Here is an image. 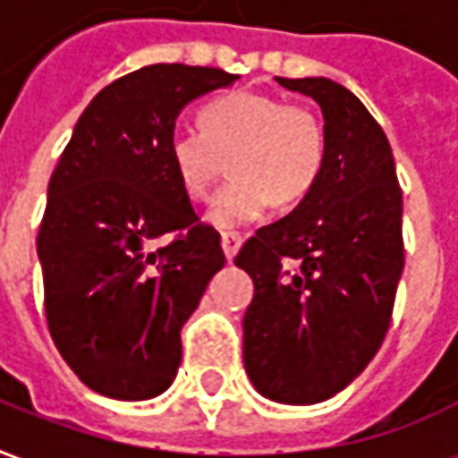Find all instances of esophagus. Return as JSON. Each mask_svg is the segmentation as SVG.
I'll list each match as a JSON object with an SVG mask.
<instances>
[{
    "mask_svg": "<svg viewBox=\"0 0 458 458\" xmlns=\"http://www.w3.org/2000/svg\"><path fill=\"white\" fill-rule=\"evenodd\" d=\"M220 245H223V252H225V258L233 259L238 255L240 245H242V235L240 233H223V238H220Z\"/></svg>",
    "mask_w": 458,
    "mask_h": 458,
    "instance_id": "1",
    "label": "esophagus"
}]
</instances>
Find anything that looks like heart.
<instances>
[{
  "instance_id": "obj_1",
  "label": "heart",
  "mask_w": 458,
  "mask_h": 458,
  "mask_svg": "<svg viewBox=\"0 0 458 458\" xmlns=\"http://www.w3.org/2000/svg\"><path fill=\"white\" fill-rule=\"evenodd\" d=\"M199 127H174L171 169L193 203H206L233 157L235 181L220 191L208 223L233 230L317 189L327 166V131L304 107L258 90L218 95L200 110Z\"/></svg>"
}]
</instances>
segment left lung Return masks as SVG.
Listing matches in <instances>:
<instances>
[{"instance_id": "8db88e82", "label": "left lung", "mask_w": 458, "mask_h": 458, "mask_svg": "<svg viewBox=\"0 0 458 458\" xmlns=\"http://www.w3.org/2000/svg\"><path fill=\"white\" fill-rule=\"evenodd\" d=\"M324 113L327 166L289 216L259 228L235 265L255 297L242 318L250 380L269 400L341 393L383 344L404 267L403 193L383 127L328 78H277Z\"/></svg>"}]
</instances>
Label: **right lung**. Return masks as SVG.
<instances>
[{
    "label": "right lung",
    "mask_w": 458,
    "mask_h": 458,
    "mask_svg": "<svg viewBox=\"0 0 458 458\" xmlns=\"http://www.w3.org/2000/svg\"><path fill=\"white\" fill-rule=\"evenodd\" d=\"M220 68L144 65L95 95L61 154L38 230L48 331L90 390L149 400L176 377L181 328L225 265L171 169L166 140ZM176 232L164 249L153 240Z\"/></svg>",
    "instance_id": "obj_1"
}]
</instances>
